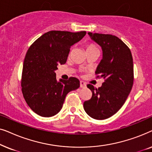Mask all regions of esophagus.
Here are the masks:
<instances>
[{
	"label": "esophagus",
	"mask_w": 152,
	"mask_h": 152,
	"mask_svg": "<svg viewBox=\"0 0 152 152\" xmlns=\"http://www.w3.org/2000/svg\"><path fill=\"white\" fill-rule=\"evenodd\" d=\"M86 86V83L83 82V81H80V88H85Z\"/></svg>",
	"instance_id": "1"
}]
</instances>
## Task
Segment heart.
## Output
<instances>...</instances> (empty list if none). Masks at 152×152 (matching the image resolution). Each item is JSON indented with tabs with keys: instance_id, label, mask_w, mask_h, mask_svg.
I'll return each mask as SVG.
<instances>
[{
	"instance_id": "obj_1",
	"label": "heart",
	"mask_w": 152,
	"mask_h": 152,
	"mask_svg": "<svg viewBox=\"0 0 152 152\" xmlns=\"http://www.w3.org/2000/svg\"><path fill=\"white\" fill-rule=\"evenodd\" d=\"M86 52H90V51H93L95 50H97V48L95 46V45H93L91 43V44H88L86 45Z\"/></svg>"
}]
</instances>
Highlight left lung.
<instances>
[{"mask_svg": "<svg viewBox=\"0 0 152 152\" xmlns=\"http://www.w3.org/2000/svg\"><path fill=\"white\" fill-rule=\"evenodd\" d=\"M93 41L102 47L103 57L95 75L103 77L101 87L88 84L92 97L84 102L90 117L104 120L113 115L125 102L134 84V64L129 47L118 37L111 34L88 32Z\"/></svg>", "mask_w": 152, "mask_h": 152, "instance_id": "obj_1", "label": "left lung"}]
</instances>
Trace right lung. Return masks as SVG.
I'll list each match as a JSON object with an SVG mask.
<instances>
[{"label": "right lung", "mask_w": 152, "mask_h": 152, "mask_svg": "<svg viewBox=\"0 0 152 152\" xmlns=\"http://www.w3.org/2000/svg\"><path fill=\"white\" fill-rule=\"evenodd\" d=\"M86 31H49L37 39L25 57L21 77L22 93L31 109L42 117H52L61 111L66 95L80 87L78 79L57 82L55 70L64 64L70 48Z\"/></svg>", "instance_id": "obj_1"}]
</instances>
